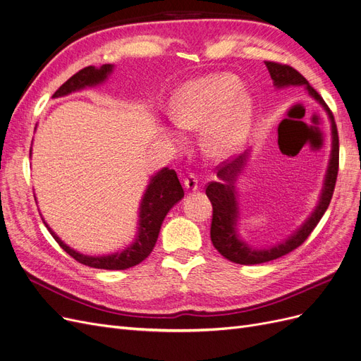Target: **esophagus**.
Instances as JSON below:
<instances>
[{"mask_svg":"<svg viewBox=\"0 0 361 361\" xmlns=\"http://www.w3.org/2000/svg\"><path fill=\"white\" fill-rule=\"evenodd\" d=\"M183 186H185V190L190 191V192L197 191L198 190V179H197V176H194V175L186 176L185 180H183Z\"/></svg>","mask_w":361,"mask_h":361,"instance_id":"34e87169","label":"esophagus"}]
</instances>
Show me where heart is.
<instances>
[{"label":"heart","instance_id":"heart-1","mask_svg":"<svg viewBox=\"0 0 361 361\" xmlns=\"http://www.w3.org/2000/svg\"><path fill=\"white\" fill-rule=\"evenodd\" d=\"M231 74H216L186 85L170 104V118L182 132H201V147L214 160L233 155L246 139L252 99Z\"/></svg>","mask_w":361,"mask_h":361}]
</instances>
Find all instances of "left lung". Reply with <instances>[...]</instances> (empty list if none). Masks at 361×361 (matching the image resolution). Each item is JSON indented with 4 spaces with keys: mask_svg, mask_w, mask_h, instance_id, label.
Returning a JSON list of instances; mask_svg holds the SVG:
<instances>
[{
    "mask_svg": "<svg viewBox=\"0 0 361 361\" xmlns=\"http://www.w3.org/2000/svg\"><path fill=\"white\" fill-rule=\"evenodd\" d=\"M265 65L268 68L274 87L277 90L292 87V85H295V87L296 85H302V87L308 92V94L322 105V108L326 111L327 117L330 120L331 151H330L329 164H327V170L323 180V188L312 213L308 216L304 224H302L299 228H296V231H293L289 237L268 247L250 246L247 241H244L241 238L238 233L240 204H238L237 180H238V176L243 173V170L247 166L252 149H247L246 152L238 155L234 161L218 167L216 176L219 178V180L210 182L206 188V194L213 206L210 238L214 249L218 250L224 257H226L231 262H235L240 265H256V264L269 262L299 247L300 244L308 238V235L312 233V229L317 226V224L320 222L324 212L327 210L331 195H334L336 176H338V167H339L338 128L334 120V115H331L323 97L317 93L311 87L310 82L292 66L280 65L276 62H265Z\"/></svg>",
    "mask_w": 361,
    "mask_h": 361,
    "instance_id": "1",
    "label": "left lung"
}]
</instances>
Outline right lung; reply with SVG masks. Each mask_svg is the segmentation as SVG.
Here are the masks:
<instances>
[{
	"label": "right lung",
	"mask_w": 361,
	"mask_h": 361,
	"mask_svg": "<svg viewBox=\"0 0 361 361\" xmlns=\"http://www.w3.org/2000/svg\"><path fill=\"white\" fill-rule=\"evenodd\" d=\"M114 72V65L102 66H87L72 75L65 84H62L53 97H62L71 93H75L89 87H96L108 80ZM37 128V127H35ZM32 154V152H31ZM30 154V155H31ZM183 198L182 185L178 179L175 170L163 167L151 176L147 190L142 195L139 204V221H137V233L133 241L126 246L123 250L114 252L109 255H84L78 250L69 247L63 243L59 235L47 225V229L53 238L59 243V246L75 259L77 262L99 269H127L140 264L143 259H147L152 252L158 234H160L161 224L170 209Z\"/></svg>",
	"instance_id": "add662e5"
}]
</instances>
